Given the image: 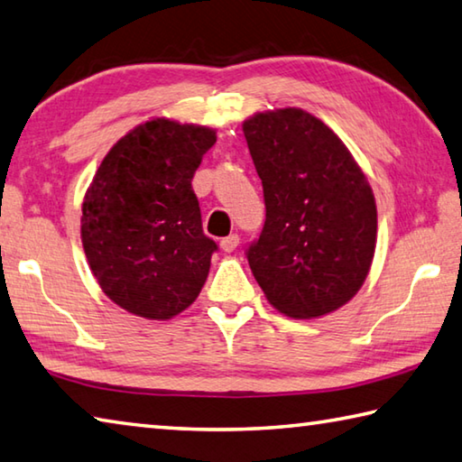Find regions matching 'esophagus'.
<instances>
[{"instance_id": "esophagus-1", "label": "esophagus", "mask_w": 462, "mask_h": 462, "mask_svg": "<svg viewBox=\"0 0 462 462\" xmlns=\"http://www.w3.org/2000/svg\"><path fill=\"white\" fill-rule=\"evenodd\" d=\"M240 245V236L238 234H230V236H226L220 240V246L224 253H232V250H236V246Z\"/></svg>"}]
</instances>
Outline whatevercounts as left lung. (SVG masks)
<instances>
[{"label":"left lung","mask_w":462,"mask_h":462,"mask_svg":"<svg viewBox=\"0 0 462 462\" xmlns=\"http://www.w3.org/2000/svg\"><path fill=\"white\" fill-rule=\"evenodd\" d=\"M242 129L266 208L264 228L246 248L254 279L284 315L331 313L370 273L377 234L370 183L341 139L300 108L258 113Z\"/></svg>","instance_id":"left-lung-1"}]
</instances>
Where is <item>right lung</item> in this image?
Returning <instances> with one entry per match:
<instances>
[{
    "instance_id": "add662e5",
    "label": "right lung",
    "mask_w": 462,
    "mask_h": 462,
    "mask_svg": "<svg viewBox=\"0 0 462 462\" xmlns=\"http://www.w3.org/2000/svg\"><path fill=\"white\" fill-rule=\"evenodd\" d=\"M216 133L147 121L108 151L82 204L80 232L105 295L129 313L171 319L194 303L217 245L191 188Z\"/></svg>"
}]
</instances>
